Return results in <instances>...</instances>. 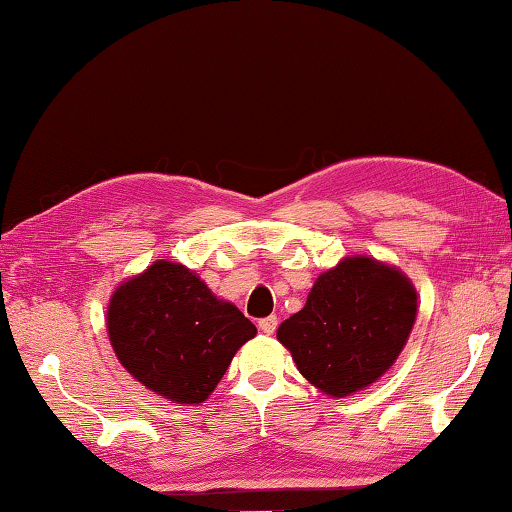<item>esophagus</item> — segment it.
Listing matches in <instances>:
<instances>
[{
  "instance_id": "34e87169",
  "label": "esophagus",
  "mask_w": 512,
  "mask_h": 512,
  "mask_svg": "<svg viewBox=\"0 0 512 512\" xmlns=\"http://www.w3.org/2000/svg\"><path fill=\"white\" fill-rule=\"evenodd\" d=\"M276 325H278V318L276 316H265V318H260V321H258V327L265 334H272L276 330Z\"/></svg>"
}]
</instances>
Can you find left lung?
Segmentation results:
<instances>
[{
	"instance_id": "obj_1",
	"label": "left lung",
	"mask_w": 512,
	"mask_h": 512,
	"mask_svg": "<svg viewBox=\"0 0 512 512\" xmlns=\"http://www.w3.org/2000/svg\"><path fill=\"white\" fill-rule=\"evenodd\" d=\"M414 318L417 292L408 278L354 256L316 278L303 310L278 327V341L318 390L347 397L388 372Z\"/></svg>"
}]
</instances>
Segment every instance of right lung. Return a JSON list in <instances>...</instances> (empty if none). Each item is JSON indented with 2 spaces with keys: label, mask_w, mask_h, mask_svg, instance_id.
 Wrapping results in <instances>:
<instances>
[{
  "label": "right lung",
  "mask_w": 512,
  "mask_h": 512,
  "mask_svg": "<svg viewBox=\"0 0 512 512\" xmlns=\"http://www.w3.org/2000/svg\"><path fill=\"white\" fill-rule=\"evenodd\" d=\"M120 363L160 397L202 403L256 325L194 272L158 260L115 289L106 314Z\"/></svg>",
  "instance_id": "1"
}]
</instances>
